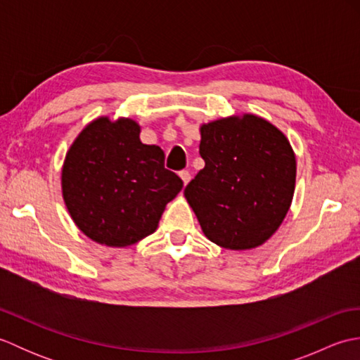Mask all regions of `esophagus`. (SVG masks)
Instances as JSON below:
<instances>
[{
    "label": "esophagus",
    "instance_id": "esophagus-1",
    "mask_svg": "<svg viewBox=\"0 0 360 360\" xmlns=\"http://www.w3.org/2000/svg\"><path fill=\"white\" fill-rule=\"evenodd\" d=\"M179 176H181L182 182H184V186H187V184H188V181H190V178H192V176H190V172H188V170H182V172H179Z\"/></svg>",
    "mask_w": 360,
    "mask_h": 360
}]
</instances>
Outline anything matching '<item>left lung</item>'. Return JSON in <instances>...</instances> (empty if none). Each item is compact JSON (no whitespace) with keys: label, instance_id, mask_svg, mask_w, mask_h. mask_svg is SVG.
<instances>
[{"label":"left lung","instance_id":"left-lung-1","mask_svg":"<svg viewBox=\"0 0 360 360\" xmlns=\"http://www.w3.org/2000/svg\"><path fill=\"white\" fill-rule=\"evenodd\" d=\"M204 168L184 196L207 238L246 250L275 233L295 188V155L288 137L255 114L231 116L201 127Z\"/></svg>","mask_w":360,"mask_h":360}]
</instances>
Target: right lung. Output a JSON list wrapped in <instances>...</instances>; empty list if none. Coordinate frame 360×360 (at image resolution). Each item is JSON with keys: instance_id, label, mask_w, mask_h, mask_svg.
<instances>
[{"instance_id": "1", "label": "right lung", "mask_w": 360, "mask_h": 360, "mask_svg": "<svg viewBox=\"0 0 360 360\" xmlns=\"http://www.w3.org/2000/svg\"><path fill=\"white\" fill-rule=\"evenodd\" d=\"M133 119L98 117L75 137L62 170L63 200L88 238L127 248L158 229L165 205L182 188L164 167V151L141 142Z\"/></svg>"}]
</instances>
